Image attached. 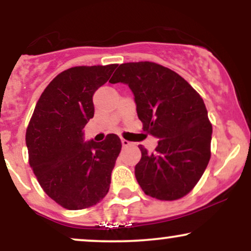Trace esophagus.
Returning a JSON list of instances; mask_svg holds the SVG:
<instances>
[{"label":"esophagus","mask_w":251,"mask_h":251,"mask_svg":"<svg viewBox=\"0 0 251 251\" xmlns=\"http://www.w3.org/2000/svg\"><path fill=\"white\" fill-rule=\"evenodd\" d=\"M122 145L124 146V148H127V146L131 145V143H129L128 140H126V139H122Z\"/></svg>","instance_id":"esophagus-1"}]
</instances>
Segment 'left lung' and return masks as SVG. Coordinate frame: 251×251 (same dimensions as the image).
Here are the masks:
<instances>
[{"mask_svg":"<svg viewBox=\"0 0 251 251\" xmlns=\"http://www.w3.org/2000/svg\"><path fill=\"white\" fill-rule=\"evenodd\" d=\"M109 82L128 85L143 131L159 139L154 152L139 145L134 175L140 188L160 201L188 195L211 157L212 126L203 99L179 74L150 61L122 63Z\"/></svg>","mask_w":251,"mask_h":251,"instance_id":"1","label":"left lung"}]
</instances>
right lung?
<instances>
[{"label": "right lung", "instance_id": "add662e5", "mask_svg": "<svg viewBox=\"0 0 251 251\" xmlns=\"http://www.w3.org/2000/svg\"><path fill=\"white\" fill-rule=\"evenodd\" d=\"M117 68L77 66L46 87L25 132L30 168L53 201L68 210L96 205L107 195L122 150L117 134L83 142V127L94 116L93 94Z\"/></svg>", "mask_w": 251, "mask_h": 251}]
</instances>
